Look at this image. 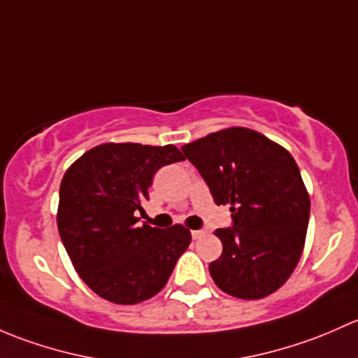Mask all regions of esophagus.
I'll list each match as a JSON object with an SVG mask.
<instances>
[{"mask_svg": "<svg viewBox=\"0 0 358 358\" xmlns=\"http://www.w3.org/2000/svg\"><path fill=\"white\" fill-rule=\"evenodd\" d=\"M191 236H193V239H201L205 236V231L203 229H196V231H191Z\"/></svg>", "mask_w": 358, "mask_h": 358, "instance_id": "1", "label": "esophagus"}]
</instances>
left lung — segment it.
Returning a JSON list of instances; mask_svg holds the SVG:
<instances>
[{
	"label": "left lung",
	"instance_id": "1",
	"mask_svg": "<svg viewBox=\"0 0 358 358\" xmlns=\"http://www.w3.org/2000/svg\"><path fill=\"white\" fill-rule=\"evenodd\" d=\"M233 226L215 229L222 255L208 265L224 293L257 300L281 288L307 236L310 198L289 152L260 132L229 127L180 148Z\"/></svg>",
	"mask_w": 358,
	"mask_h": 358
}]
</instances>
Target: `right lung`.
<instances>
[{
    "instance_id": "right-lung-1",
    "label": "right lung",
    "mask_w": 358,
    "mask_h": 358,
    "mask_svg": "<svg viewBox=\"0 0 358 358\" xmlns=\"http://www.w3.org/2000/svg\"><path fill=\"white\" fill-rule=\"evenodd\" d=\"M184 160L174 145L106 143L90 150L60 184L58 231L77 274L94 293L119 305L155 296L189 246L182 226L138 224L153 176Z\"/></svg>"
}]
</instances>
